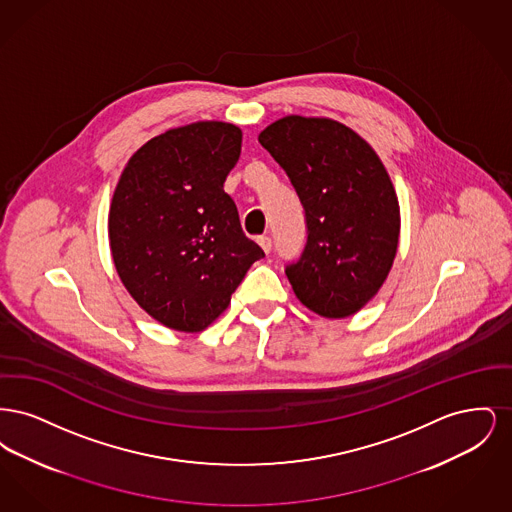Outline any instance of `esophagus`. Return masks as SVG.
Instances as JSON below:
<instances>
[{"mask_svg": "<svg viewBox=\"0 0 512 512\" xmlns=\"http://www.w3.org/2000/svg\"><path fill=\"white\" fill-rule=\"evenodd\" d=\"M257 242H259V245L265 249V253H270V249H272V240H270V236H268V234H265V236H259V238H257Z\"/></svg>", "mask_w": 512, "mask_h": 512, "instance_id": "obj_1", "label": "esophagus"}]
</instances>
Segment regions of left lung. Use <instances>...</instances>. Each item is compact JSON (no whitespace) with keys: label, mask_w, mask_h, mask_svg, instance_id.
<instances>
[{"label":"left lung","mask_w":512,"mask_h":512,"mask_svg":"<svg viewBox=\"0 0 512 512\" xmlns=\"http://www.w3.org/2000/svg\"><path fill=\"white\" fill-rule=\"evenodd\" d=\"M259 144L286 171L305 211L307 242L286 276L320 317L345 318L382 288L399 242V203L376 151L330 119L284 117Z\"/></svg>","instance_id":"1"}]
</instances>
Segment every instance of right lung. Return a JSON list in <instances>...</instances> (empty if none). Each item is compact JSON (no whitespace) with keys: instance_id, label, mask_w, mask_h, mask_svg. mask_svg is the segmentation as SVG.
Instances as JSON below:
<instances>
[{"instance_id":"1","label":"right lung","mask_w":512,"mask_h":512,"mask_svg":"<svg viewBox=\"0 0 512 512\" xmlns=\"http://www.w3.org/2000/svg\"><path fill=\"white\" fill-rule=\"evenodd\" d=\"M240 151L234 124L172 128L130 157L115 188L109 240L117 272L136 303L172 330H205L265 257L224 192Z\"/></svg>"}]
</instances>
